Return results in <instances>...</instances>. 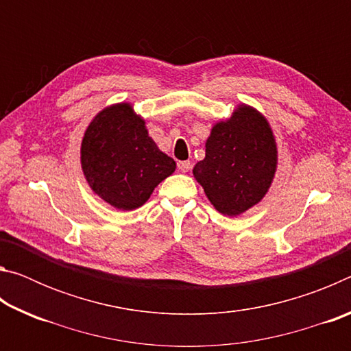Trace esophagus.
I'll return each instance as SVG.
<instances>
[{
    "label": "esophagus",
    "mask_w": 351,
    "mask_h": 351,
    "mask_svg": "<svg viewBox=\"0 0 351 351\" xmlns=\"http://www.w3.org/2000/svg\"><path fill=\"white\" fill-rule=\"evenodd\" d=\"M178 170L181 171V173H187L190 170V161H180L178 162Z\"/></svg>",
    "instance_id": "1"
}]
</instances>
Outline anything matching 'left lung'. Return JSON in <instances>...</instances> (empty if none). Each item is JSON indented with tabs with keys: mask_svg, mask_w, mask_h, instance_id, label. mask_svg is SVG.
Wrapping results in <instances>:
<instances>
[{
	"mask_svg": "<svg viewBox=\"0 0 351 351\" xmlns=\"http://www.w3.org/2000/svg\"><path fill=\"white\" fill-rule=\"evenodd\" d=\"M276 169L277 145L268 121L252 106L239 105L228 121L213 125L193 176L219 213L237 217L263 199Z\"/></svg>",
	"mask_w": 351,
	"mask_h": 351,
	"instance_id": "left-lung-1",
	"label": "left lung"
}]
</instances>
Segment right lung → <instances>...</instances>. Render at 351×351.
I'll list each match as a JSON object with an SVG mask.
<instances>
[{"label": "right lung", "instance_id": "right-lung-1", "mask_svg": "<svg viewBox=\"0 0 351 351\" xmlns=\"http://www.w3.org/2000/svg\"><path fill=\"white\" fill-rule=\"evenodd\" d=\"M80 162L93 192L119 210L138 209L176 169L130 104L111 105L93 119L82 141Z\"/></svg>", "mask_w": 351, "mask_h": 351}]
</instances>
